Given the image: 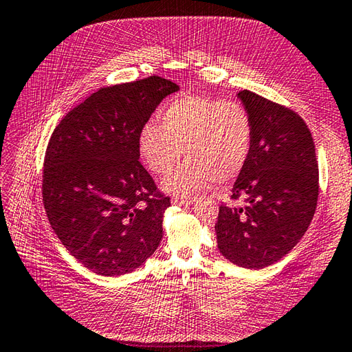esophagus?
<instances>
[{
	"label": "esophagus",
	"instance_id": "obj_1",
	"mask_svg": "<svg viewBox=\"0 0 352 352\" xmlns=\"http://www.w3.org/2000/svg\"><path fill=\"white\" fill-rule=\"evenodd\" d=\"M193 201H195V198H192V197H174V198H172V204L188 206V204H192Z\"/></svg>",
	"mask_w": 352,
	"mask_h": 352
}]
</instances>
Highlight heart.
Segmentation results:
<instances>
[{"label": "heart", "instance_id": "1", "mask_svg": "<svg viewBox=\"0 0 352 352\" xmlns=\"http://www.w3.org/2000/svg\"><path fill=\"white\" fill-rule=\"evenodd\" d=\"M252 121L241 102L183 95L162 113V124L146 122L139 133V155L154 174H164L163 189L189 195L216 182L241 175L252 148Z\"/></svg>", "mask_w": 352, "mask_h": 352}]
</instances>
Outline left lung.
I'll list each match as a JSON object with an SVG mask.
<instances>
[{
  "mask_svg": "<svg viewBox=\"0 0 352 352\" xmlns=\"http://www.w3.org/2000/svg\"><path fill=\"white\" fill-rule=\"evenodd\" d=\"M252 121V148L231 199L214 226L231 263L261 269L283 258L305 234L316 210L319 169L311 133L294 110L250 91L237 94Z\"/></svg>",
  "mask_w": 352,
  "mask_h": 352,
  "instance_id": "obj_1",
  "label": "left lung"
}]
</instances>
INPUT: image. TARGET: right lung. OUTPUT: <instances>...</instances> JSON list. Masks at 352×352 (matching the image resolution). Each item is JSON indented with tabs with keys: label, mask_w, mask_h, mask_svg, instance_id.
I'll return each instance as SVG.
<instances>
[{
	"label": "right lung",
	"mask_w": 352,
	"mask_h": 352,
	"mask_svg": "<svg viewBox=\"0 0 352 352\" xmlns=\"http://www.w3.org/2000/svg\"><path fill=\"white\" fill-rule=\"evenodd\" d=\"M178 87L151 76L101 87L51 134L42 197L51 228L89 271L129 274L154 254L170 198L139 162L138 139L164 96Z\"/></svg>",
	"instance_id": "obj_1"
}]
</instances>
